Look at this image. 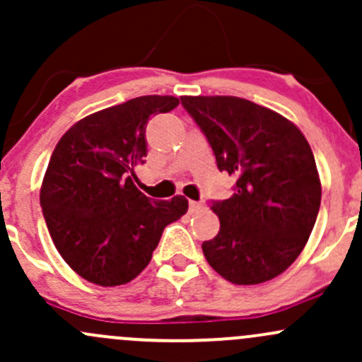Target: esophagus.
Returning a JSON list of instances; mask_svg holds the SVG:
<instances>
[{"instance_id": "esophagus-1", "label": "esophagus", "mask_w": 362, "mask_h": 362, "mask_svg": "<svg viewBox=\"0 0 362 362\" xmlns=\"http://www.w3.org/2000/svg\"><path fill=\"white\" fill-rule=\"evenodd\" d=\"M204 209V204L202 202H195V200H189V212L195 214L198 211H202Z\"/></svg>"}]
</instances>
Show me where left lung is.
Masks as SVG:
<instances>
[{
    "mask_svg": "<svg viewBox=\"0 0 362 362\" xmlns=\"http://www.w3.org/2000/svg\"><path fill=\"white\" fill-rule=\"evenodd\" d=\"M212 146L219 170L236 177L231 198L212 202L217 236L202 243L212 269L257 285L304 250L321 204L316 160L293 122L236 96H181Z\"/></svg>",
    "mask_w": 362,
    "mask_h": 362,
    "instance_id": "obj_1",
    "label": "left lung"
}]
</instances>
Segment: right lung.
<instances>
[{
	"mask_svg": "<svg viewBox=\"0 0 362 362\" xmlns=\"http://www.w3.org/2000/svg\"><path fill=\"white\" fill-rule=\"evenodd\" d=\"M148 95L81 119L57 143L41 186V209L62 259L100 286L129 283L151 260L167 224L188 200H151L134 186L145 164L146 124L176 108Z\"/></svg>",
	"mask_w": 362,
	"mask_h": 362,
	"instance_id": "1",
	"label": "right lung"
}]
</instances>
